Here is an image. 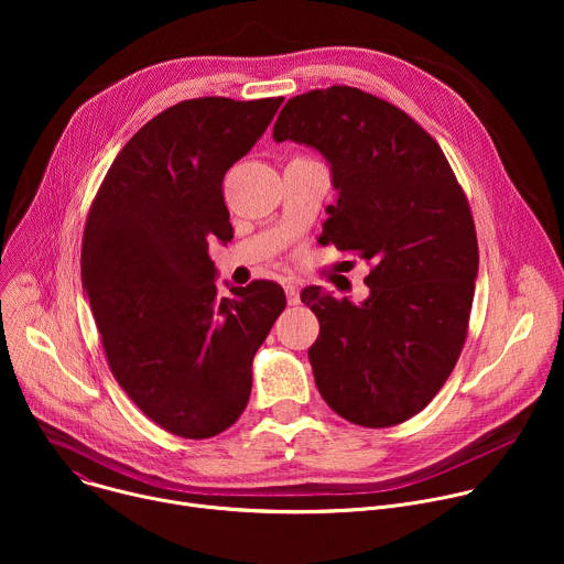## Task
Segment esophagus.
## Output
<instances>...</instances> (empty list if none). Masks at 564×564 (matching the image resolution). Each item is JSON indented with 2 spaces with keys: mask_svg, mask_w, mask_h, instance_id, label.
I'll return each mask as SVG.
<instances>
[{
  "mask_svg": "<svg viewBox=\"0 0 564 564\" xmlns=\"http://www.w3.org/2000/svg\"><path fill=\"white\" fill-rule=\"evenodd\" d=\"M283 290H285V296H288V305H299V288L292 283V281H288V283H283Z\"/></svg>",
  "mask_w": 564,
  "mask_h": 564,
  "instance_id": "esophagus-1",
  "label": "esophagus"
}]
</instances>
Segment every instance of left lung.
Instances as JSON below:
<instances>
[{
    "mask_svg": "<svg viewBox=\"0 0 564 564\" xmlns=\"http://www.w3.org/2000/svg\"><path fill=\"white\" fill-rule=\"evenodd\" d=\"M272 135L328 158L339 198L318 240L370 265L359 305L318 285L301 292L318 318L314 383L352 424L406 422L446 383L468 335L479 254L466 194L431 133L355 87L294 96Z\"/></svg>",
    "mask_w": 564,
    "mask_h": 564,
    "instance_id": "8db88e82",
    "label": "left lung"
}]
</instances>
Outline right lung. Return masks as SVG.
I'll list each match as a JSON object with an SVG mask.
<instances>
[{"instance_id": "right-lung-1", "label": "right lung", "mask_w": 564, "mask_h": 564, "mask_svg": "<svg viewBox=\"0 0 564 564\" xmlns=\"http://www.w3.org/2000/svg\"><path fill=\"white\" fill-rule=\"evenodd\" d=\"M283 98H194L151 118L116 155L83 236L87 290L109 368L160 429L207 440L246 411L252 359L285 307L252 281L216 296L212 236L229 240L225 172Z\"/></svg>"}]
</instances>
